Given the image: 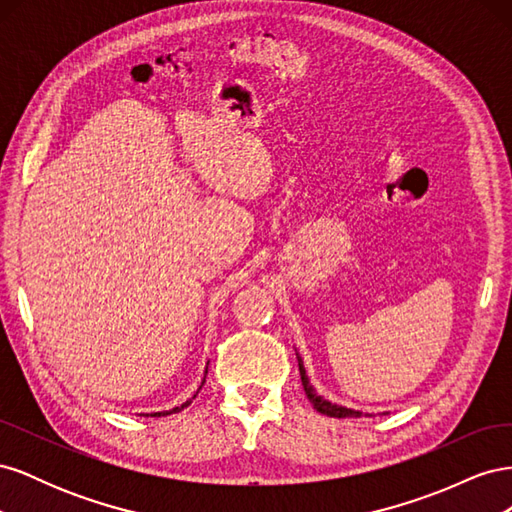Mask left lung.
Here are the masks:
<instances>
[{
	"instance_id": "left-lung-1",
	"label": "left lung",
	"mask_w": 512,
	"mask_h": 512,
	"mask_svg": "<svg viewBox=\"0 0 512 512\" xmlns=\"http://www.w3.org/2000/svg\"><path fill=\"white\" fill-rule=\"evenodd\" d=\"M297 361H299V371H301V382H303V391L307 395V399L312 401V406L320 412V414H327L331 418H361L363 412L361 410H352V408H346V406H337V404H331L329 399H324L322 395L316 393V389L312 386V382H309L307 374H305V367H303V359L297 352ZM365 416H371V414H365Z\"/></svg>"
}]
</instances>
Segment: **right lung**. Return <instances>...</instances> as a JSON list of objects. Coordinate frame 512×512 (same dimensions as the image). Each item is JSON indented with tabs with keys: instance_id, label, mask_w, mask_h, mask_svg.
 Masks as SVG:
<instances>
[{
	"instance_id": "right-lung-1",
	"label": "right lung",
	"mask_w": 512,
	"mask_h": 512,
	"mask_svg": "<svg viewBox=\"0 0 512 512\" xmlns=\"http://www.w3.org/2000/svg\"><path fill=\"white\" fill-rule=\"evenodd\" d=\"M207 365H209V363H207ZM205 376H207V369H205ZM203 384H205V380H203V382H200V386H198V391H200V389H203ZM198 391L194 393V397L198 395ZM194 397H192V399H194ZM192 399H188V401H185V404H181V406H175L173 410H164V412H153L151 416H168V414H175V412H181L183 408H188V406L192 404ZM145 416H149V414H145Z\"/></svg>"
}]
</instances>
